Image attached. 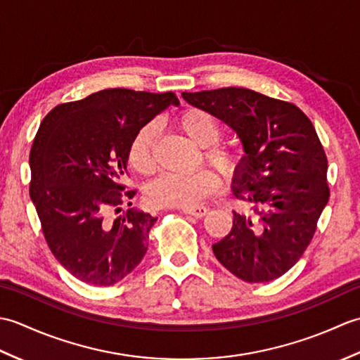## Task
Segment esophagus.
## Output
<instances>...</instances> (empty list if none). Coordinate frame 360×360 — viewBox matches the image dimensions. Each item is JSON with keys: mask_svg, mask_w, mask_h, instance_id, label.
Here are the masks:
<instances>
[{"mask_svg": "<svg viewBox=\"0 0 360 360\" xmlns=\"http://www.w3.org/2000/svg\"><path fill=\"white\" fill-rule=\"evenodd\" d=\"M209 209L204 207V205H198V207H188V209H184V213L186 215H192L195 218H202L207 215Z\"/></svg>", "mask_w": 360, "mask_h": 360, "instance_id": "obj_1", "label": "esophagus"}]
</instances>
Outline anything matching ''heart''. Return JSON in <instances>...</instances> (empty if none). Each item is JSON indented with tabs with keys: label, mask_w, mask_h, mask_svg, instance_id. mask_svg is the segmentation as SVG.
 Wrapping results in <instances>:
<instances>
[{
	"label": "heart",
	"mask_w": 360,
	"mask_h": 360,
	"mask_svg": "<svg viewBox=\"0 0 360 360\" xmlns=\"http://www.w3.org/2000/svg\"><path fill=\"white\" fill-rule=\"evenodd\" d=\"M174 125L190 141L204 147V159L217 170L226 176L238 172L243 164V151L232 143L218 141L223 128L213 114L190 106L174 117ZM156 127L147 124L129 142L128 162L137 173L151 174L156 170ZM218 186V174L210 168H201L192 174L167 173L151 182L145 196L153 207L188 209L215 192Z\"/></svg>",
	"instance_id": "heart-1"
}]
</instances>
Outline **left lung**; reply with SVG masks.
<instances>
[{"label": "left lung", "mask_w": 360, "mask_h": 360, "mask_svg": "<svg viewBox=\"0 0 360 360\" xmlns=\"http://www.w3.org/2000/svg\"><path fill=\"white\" fill-rule=\"evenodd\" d=\"M182 97L232 127L246 151L233 190L252 212H233L232 231L213 244V254L248 283L281 277L309 246L330 200L328 160L314 125L294 103L248 88Z\"/></svg>", "instance_id": "1"}]
</instances>
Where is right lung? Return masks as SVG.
<instances>
[{
    "label": "right lung",
    "mask_w": 360,
    "mask_h": 360,
    "mask_svg": "<svg viewBox=\"0 0 360 360\" xmlns=\"http://www.w3.org/2000/svg\"><path fill=\"white\" fill-rule=\"evenodd\" d=\"M174 93L103 89L60 103L43 119L30 148V198L51 252L75 278L111 286L141 263L156 217L122 204L128 145L168 105Z\"/></svg>",
    "instance_id": "add662e5"
}]
</instances>
